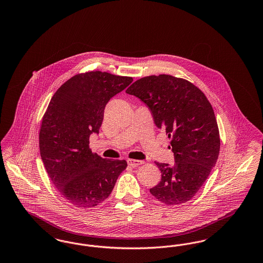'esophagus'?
<instances>
[{
    "mask_svg": "<svg viewBox=\"0 0 263 263\" xmlns=\"http://www.w3.org/2000/svg\"><path fill=\"white\" fill-rule=\"evenodd\" d=\"M127 163L132 167H136V166H139L140 164H142L144 162L140 161V160H131V159H129V160H127Z\"/></svg>",
    "mask_w": 263,
    "mask_h": 263,
    "instance_id": "1",
    "label": "esophagus"
}]
</instances>
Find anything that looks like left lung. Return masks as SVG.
<instances>
[{"instance_id":"obj_1","label":"left lung","mask_w":263,"mask_h":263,"mask_svg":"<svg viewBox=\"0 0 263 263\" xmlns=\"http://www.w3.org/2000/svg\"><path fill=\"white\" fill-rule=\"evenodd\" d=\"M126 92L149 107L156 126L172 139L175 163L156 162L162 179L151 194L166 205L187 202L206 181L220 152L211 103L193 84L171 75L142 78Z\"/></svg>"}]
</instances>
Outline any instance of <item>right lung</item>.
<instances>
[{
  "instance_id": "obj_1",
  "label": "right lung",
  "mask_w": 263,
  "mask_h": 263,
  "mask_svg": "<svg viewBox=\"0 0 263 263\" xmlns=\"http://www.w3.org/2000/svg\"><path fill=\"white\" fill-rule=\"evenodd\" d=\"M133 79L88 72L68 80L52 97L39 132V149L52 183L79 208H90L111 193L126 161L102 159L88 148L99 134L107 102Z\"/></svg>"
}]
</instances>
